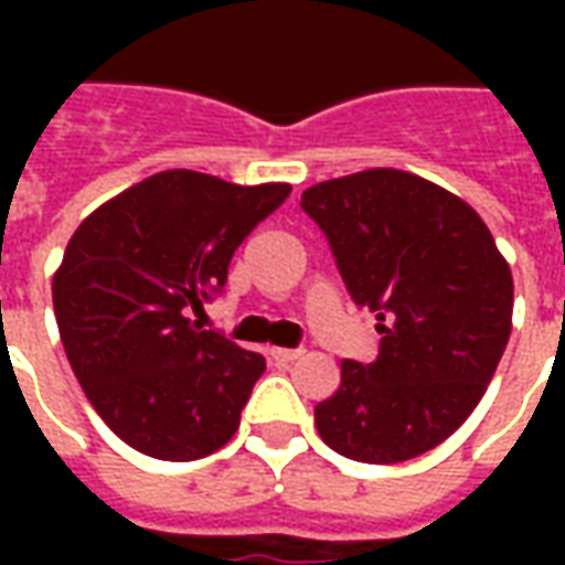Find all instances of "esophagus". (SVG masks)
I'll return each mask as SVG.
<instances>
[{"instance_id":"34e87169","label":"esophagus","mask_w":565,"mask_h":565,"mask_svg":"<svg viewBox=\"0 0 565 565\" xmlns=\"http://www.w3.org/2000/svg\"><path fill=\"white\" fill-rule=\"evenodd\" d=\"M302 356V348H271V360H278V363H294Z\"/></svg>"}]
</instances>
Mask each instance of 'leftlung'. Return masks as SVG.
Wrapping results in <instances>:
<instances>
[{
    "label": "left lung",
    "instance_id": "obj_1",
    "mask_svg": "<svg viewBox=\"0 0 565 565\" xmlns=\"http://www.w3.org/2000/svg\"><path fill=\"white\" fill-rule=\"evenodd\" d=\"M356 306L379 318L372 363L344 360L315 405L320 438L360 462H403L441 445L481 403L511 335L514 284L487 223L445 186L399 169L308 186Z\"/></svg>",
    "mask_w": 565,
    "mask_h": 565
}]
</instances>
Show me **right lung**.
<instances>
[{
    "mask_svg": "<svg viewBox=\"0 0 565 565\" xmlns=\"http://www.w3.org/2000/svg\"><path fill=\"white\" fill-rule=\"evenodd\" d=\"M287 196L290 184L169 169L68 238L54 275L60 339L96 415L129 448L186 462L235 436L266 360L186 311L221 290L235 247Z\"/></svg>",
    "mask_w": 565,
    "mask_h": 565,
    "instance_id": "1",
    "label": "right lung"
}]
</instances>
